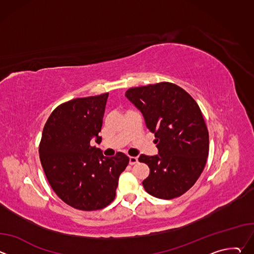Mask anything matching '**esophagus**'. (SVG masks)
<instances>
[{"mask_svg": "<svg viewBox=\"0 0 254 254\" xmlns=\"http://www.w3.org/2000/svg\"><path fill=\"white\" fill-rule=\"evenodd\" d=\"M137 163V157H129V165H134Z\"/></svg>", "mask_w": 254, "mask_h": 254, "instance_id": "34e87169", "label": "esophagus"}]
</instances>
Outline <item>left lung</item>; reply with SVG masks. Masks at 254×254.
Here are the masks:
<instances>
[{
	"instance_id": "1",
	"label": "left lung",
	"mask_w": 254,
	"mask_h": 254,
	"mask_svg": "<svg viewBox=\"0 0 254 254\" xmlns=\"http://www.w3.org/2000/svg\"><path fill=\"white\" fill-rule=\"evenodd\" d=\"M126 96L155 133L159 151L138 158L151 170L142 182L144 190L161 199L184 194L196 183L209 154V133L199 105L170 82L129 88Z\"/></svg>"
}]
</instances>
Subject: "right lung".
<instances>
[{
    "mask_svg": "<svg viewBox=\"0 0 254 254\" xmlns=\"http://www.w3.org/2000/svg\"><path fill=\"white\" fill-rule=\"evenodd\" d=\"M107 97L67 101L55 108L43 128L39 156L46 178L57 196L75 209L92 211L111 204L129 162L123 153L108 158L90 146L91 139H102L98 132Z\"/></svg>",
    "mask_w": 254,
    "mask_h": 254,
    "instance_id": "add662e5",
    "label": "right lung"
}]
</instances>
